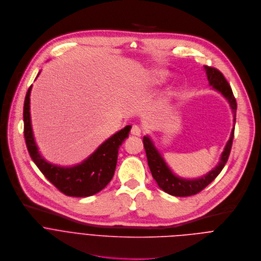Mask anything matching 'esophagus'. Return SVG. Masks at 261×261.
I'll list each match as a JSON object with an SVG mask.
<instances>
[{
    "mask_svg": "<svg viewBox=\"0 0 261 261\" xmlns=\"http://www.w3.org/2000/svg\"><path fill=\"white\" fill-rule=\"evenodd\" d=\"M141 133H142V129L140 126L138 125H133L132 126V129H130V134L134 135V136H141Z\"/></svg>",
    "mask_w": 261,
    "mask_h": 261,
    "instance_id": "esophagus-1",
    "label": "esophagus"
}]
</instances>
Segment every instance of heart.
<instances>
[{"instance_id":"b5f03b06","label":"heart","mask_w":261,"mask_h":261,"mask_svg":"<svg viewBox=\"0 0 261 261\" xmlns=\"http://www.w3.org/2000/svg\"><path fill=\"white\" fill-rule=\"evenodd\" d=\"M154 77L156 78V79H159V80H164L165 78H166V73L165 72H156L155 74H154Z\"/></svg>"}]
</instances>
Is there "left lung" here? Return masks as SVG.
Wrapping results in <instances>:
<instances>
[{
	"mask_svg": "<svg viewBox=\"0 0 261 261\" xmlns=\"http://www.w3.org/2000/svg\"><path fill=\"white\" fill-rule=\"evenodd\" d=\"M206 71V76L209 83L218 91H220L226 99L229 101L230 107L233 111V121L236 122V111H237V101L236 97L232 93L231 87L228 84L227 80L223 76V74L216 68L213 67H204ZM234 136V127L231 132V136L229 141L227 142L225 149L222 153L220 163L218 166L212 170L209 174L203 176L202 178L195 179V180H185L176 177L171 170L166 165L165 161L159 153V151L155 149L153 146L151 140L148 137L143 138V144L147 156V162L149 169L151 171L152 177L154 180L158 182L159 186L166 191L167 193L174 195V196H190L194 195L198 192H200L202 189H204L207 185H209L222 171L225 164L227 163V160L229 158V153L232 146Z\"/></svg>",
	"mask_w": 261,
	"mask_h": 261,
	"instance_id": "8db88e82",
	"label": "left lung"
}]
</instances>
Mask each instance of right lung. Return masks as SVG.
<instances>
[{"mask_svg": "<svg viewBox=\"0 0 261 261\" xmlns=\"http://www.w3.org/2000/svg\"><path fill=\"white\" fill-rule=\"evenodd\" d=\"M30 86L23 105L24 140L28 151L45 178L62 193L74 197L93 195L105 188L114 176L119 146L128 137L130 125H126L103 142L82 164L72 168H61L44 161L36 146L30 117Z\"/></svg>", "mask_w": 261, "mask_h": 261, "instance_id": "right-lung-1", "label": "right lung"}]
</instances>
